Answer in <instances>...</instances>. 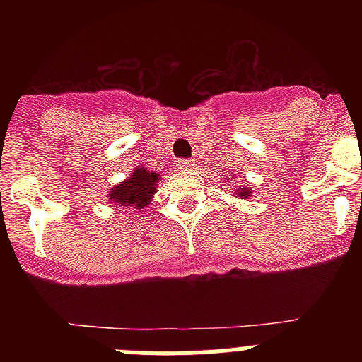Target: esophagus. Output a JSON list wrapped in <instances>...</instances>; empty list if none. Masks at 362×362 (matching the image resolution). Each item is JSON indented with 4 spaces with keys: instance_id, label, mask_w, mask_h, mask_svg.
Returning <instances> with one entry per match:
<instances>
[{
    "instance_id": "esophagus-1",
    "label": "esophagus",
    "mask_w": 362,
    "mask_h": 362,
    "mask_svg": "<svg viewBox=\"0 0 362 362\" xmlns=\"http://www.w3.org/2000/svg\"><path fill=\"white\" fill-rule=\"evenodd\" d=\"M175 168H177V170H190L192 161H188V159H177V161H175Z\"/></svg>"
}]
</instances>
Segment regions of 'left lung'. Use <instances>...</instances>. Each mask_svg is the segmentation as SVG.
<instances>
[{
	"instance_id": "1",
	"label": "left lung",
	"mask_w": 362,
	"mask_h": 362,
	"mask_svg": "<svg viewBox=\"0 0 362 362\" xmlns=\"http://www.w3.org/2000/svg\"><path fill=\"white\" fill-rule=\"evenodd\" d=\"M235 196L241 197V199H246V197L252 196L250 188H235Z\"/></svg>"
}]
</instances>
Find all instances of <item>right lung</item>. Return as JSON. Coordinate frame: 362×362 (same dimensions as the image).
Instances as JSON below:
<instances>
[{
    "instance_id": "add662e5",
    "label": "right lung",
    "mask_w": 362,
    "mask_h": 362,
    "mask_svg": "<svg viewBox=\"0 0 362 362\" xmlns=\"http://www.w3.org/2000/svg\"><path fill=\"white\" fill-rule=\"evenodd\" d=\"M159 179L161 177L156 172L146 170L145 166H137L130 179L112 188L108 199L116 206H124V209L132 206L134 210L145 209L152 201L153 194L158 192Z\"/></svg>"
}]
</instances>
